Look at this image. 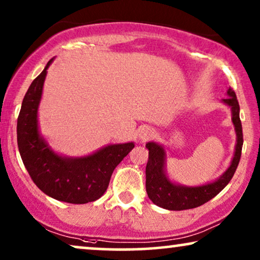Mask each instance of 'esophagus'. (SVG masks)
<instances>
[{"instance_id":"obj_1","label":"esophagus","mask_w":260,"mask_h":260,"mask_svg":"<svg viewBox=\"0 0 260 260\" xmlns=\"http://www.w3.org/2000/svg\"><path fill=\"white\" fill-rule=\"evenodd\" d=\"M155 134V130L151 129V127H143V129L141 130L140 133V140L141 141H148L149 138H151L152 136H154Z\"/></svg>"}]
</instances>
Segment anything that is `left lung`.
I'll list each match as a JSON object with an SVG mask.
<instances>
[{"label":"left lung","mask_w":260,"mask_h":260,"mask_svg":"<svg viewBox=\"0 0 260 260\" xmlns=\"http://www.w3.org/2000/svg\"><path fill=\"white\" fill-rule=\"evenodd\" d=\"M227 95L229 97L222 99V102L229 105L232 111V122L237 134L236 151L229 168L214 182L198 187L181 186L172 182L166 175L165 148L155 142H149L145 144L149 150V159L145 168V189L149 199L158 207L169 211H183L199 207L218 195L233 177L240 161L244 140L243 126L239 117L240 108L236 92L230 87L227 90Z\"/></svg>","instance_id":"8db88e82"}]
</instances>
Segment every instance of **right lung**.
<instances>
[{"label": "right lung", "mask_w": 260, "mask_h": 260, "mask_svg": "<svg viewBox=\"0 0 260 260\" xmlns=\"http://www.w3.org/2000/svg\"><path fill=\"white\" fill-rule=\"evenodd\" d=\"M52 61L49 60L24 94L17 118L19 151L33 182L46 195L69 204H87L105 193L113 170L135 144H110L84 157H65L53 151L38 126L42 87Z\"/></svg>", "instance_id": "add662e5"}]
</instances>
